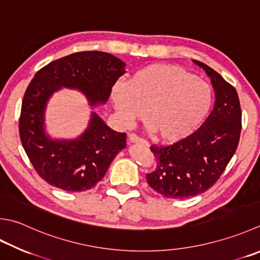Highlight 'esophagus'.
<instances>
[{"label": "esophagus", "instance_id": "obj_1", "mask_svg": "<svg viewBox=\"0 0 260 260\" xmlns=\"http://www.w3.org/2000/svg\"><path fill=\"white\" fill-rule=\"evenodd\" d=\"M128 140L129 142H132V143H136V144H140V145H143V146H147L149 145V143L143 139H141V137H139L135 134H129L128 135Z\"/></svg>", "mask_w": 260, "mask_h": 260}]
</instances>
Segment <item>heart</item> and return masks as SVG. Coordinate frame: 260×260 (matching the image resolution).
<instances>
[{"label": "heart", "mask_w": 260, "mask_h": 260, "mask_svg": "<svg viewBox=\"0 0 260 260\" xmlns=\"http://www.w3.org/2000/svg\"><path fill=\"white\" fill-rule=\"evenodd\" d=\"M111 100L125 123L142 119L157 139L174 143L194 133L212 106L204 81L174 64H152L135 72L128 82H117Z\"/></svg>", "instance_id": "obj_1"}]
</instances>
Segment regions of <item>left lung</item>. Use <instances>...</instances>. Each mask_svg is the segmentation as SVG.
Masks as SVG:
<instances>
[{
	"mask_svg": "<svg viewBox=\"0 0 260 260\" xmlns=\"http://www.w3.org/2000/svg\"><path fill=\"white\" fill-rule=\"evenodd\" d=\"M215 92L212 113L200 128L170 146H151L155 169L146 175L153 189L167 198L184 200L206 191L217 181L237 150L241 108L236 89L204 63Z\"/></svg>",
	"mask_w": 260,
	"mask_h": 260,
	"instance_id": "8db88e82",
	"label": "left lung"
}]
</instances>
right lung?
I'll return each instance as SVG.
<instances>
[{
  "mask_svg": "<svg viewBox=\"0 0 260 260\" xmlns=\"http://www.w3.org/2000/svg\"><path fill=\"white\" fill-rule=\"evenodd\" d=\"M125 66L109 53L81 52L56 59L36 73L23 96L19 131L29 160L49 185L65 191L88 190L125 149L126 133L110 128L94 110L108 101ZM63 87L83 93L93 109L88 127L72 140L53 139L45 132L48 101Z\"/></svg>",
  "mask_w": 260,
  "mask_h": 260,
  "instance_id": "obj_1",
  "label": "right lung"
}]
</instances>
